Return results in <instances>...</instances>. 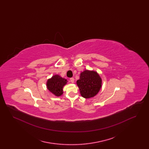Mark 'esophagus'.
<instances>
[{
  "label": "esophagus",
  "instance_id": "obj_1",
  "mask_svg": "<svg viewBox=\"0 0 149 149\" xmlns=\"http://www.w3.org/2000/svg\"><path fill=\"white\" fill-rule=\"evenodd\" d=\"M70 81H71L72 83H73L74 82V78H70Z\"/></svg>",
  "mask_w": 149,
  "mask_h": 149
}]
</instances>
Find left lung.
I'll return each instance as SVG.
<instances>
[{"instance_id": "1", "label": "left lung", "mask_w": 149, "mask_h": 149, "mask_svg": "<svg viewBox=\"0 0 149 149\" xmlns=\"http://www.w3.org/2000/svg\"><path fill=\"white\" fill-rule=\"evenodd\" d=\"M77 84L81 96L90 98L99 92L102 86V79L97 72L85 70L81 72Z\"/></svg>"}]
</instances>
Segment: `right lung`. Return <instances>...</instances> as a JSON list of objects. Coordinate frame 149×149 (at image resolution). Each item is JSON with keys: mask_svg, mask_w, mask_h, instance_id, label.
<instances>
[{"mask_svg": "<svg viewBox=\"0 0 149 149\" xmlns=\"http://www.w3.org/2000/svg\"><path fill=\"white\" fill-rule=\"evenodd\" d=\"M67 83L66 79L55 75L47 81V89L57 97L61 95L63 93V86Z\"/></svg>", "mask_w": 149, "mask_h": 149, "instance_id": "right-lung-1", "label": "right lung"}]
</instances>
